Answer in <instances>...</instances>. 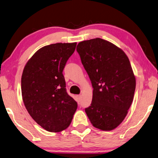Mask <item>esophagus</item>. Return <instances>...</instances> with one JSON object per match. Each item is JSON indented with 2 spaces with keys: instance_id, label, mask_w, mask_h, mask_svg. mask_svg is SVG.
<instances>
[{
  "instance_id": "esophagus-1",
  "label": "esophagus",
  "mask_w": 158,
  "mask_h": 158,
  "mask_svg": "<svg viewBox=\"0 0 158 158\" xmlns=\"http://www.w3.org/2000/svg\"><path fill=\"white\" fill-rule=\"evenodd\" d=\"M81 94H79V95H77V99H78V102H79V101H80V100H81Z\"/></svg>"
}]
</instances>
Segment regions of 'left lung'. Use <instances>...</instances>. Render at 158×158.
<instances>
[{"label": "left lung", "instance_id": "left-lung-1", "mask_svg": "<svg viewBox=\"0 0 158 158\" xmlns=\"http://www.w3.org/2000/svg\"><path fill=\"white\" fill-rule=\"evenodd\" d=\"M77 50L93 87L92 103L85 112L97 129H114L127 116L135 92L129 58L121 48L101 38L80 42Z\"/></svg>", "mask_w": 158, "mask_h": 158}]
</instances>
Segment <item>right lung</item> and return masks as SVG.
Segmentation results:
<instances>
[{
    "mask_svg": "<svg viewBox=\"0 0 158 158\" xmlns=\"http://www.w3.org/2000/svg\"><path fill=\"white\" fill-rule=\"evenodd\" d=\"M77 43H56L39 49L25 65L22 94L25 108L37 123L50 132L69 127L77 102L66 92L64 70Z\"/></svg>",
    "mask_w": 158,
    "mask_h": 158,
    "instance_id": "obj_1",
    "label": "right lung"
}]
</instances>
